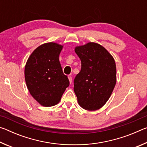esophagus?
Here are the masks:
<instances>
[{
  "label": "esophagus",
  "mask_w": 147,
  "mask_h": 147,
  "mask_svg": "<svg viewBox=\"0 0 147 147\" xmlns=\"http://www.w3.org/2000/svg\"><path fill=\"white\" fill-rule=\"evenodd\" d=\"M68 78H69V82L71 84L72 83V81H73V78H72V76H68Z\"/></svg>",
  "instance_id": "34e87169"
}]
</instances>
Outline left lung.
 I'll return each mask as SVG.
<instances>
[{"mask_svg": "<svg viewBox=\"0 0 147 147\" xmlns=\"http://www.w3.org/2000/svg\"><path fill=\"white\" fill-rule=\"evenodd\" d=\"M74 51L82 64L74 81L78 104L86 110H96L106 103L115 88V60L104 47L93 42L77 46Z\"/></svg>", "mask_w": 147, "mask_h": 147, "instance_id": "1", "label": "left lung"}]
</instances>
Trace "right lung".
<instances>
[{"mask_svg": "<svg viewBox=\"0 0 147 147\" xmlns=\"http://www.w3.org/2000/svg\"><path fill=\"white\" fill-rule=\"evenodd\" d=\"M63 45L50 42L39 46L29 56L24 67L27 88L41 106L56 105L69 86L59 63Z\"/></svg>", "mask_w": 147, "mask_h": 147, "instance_id": "1", "label": "right lung"}]
</instances>
